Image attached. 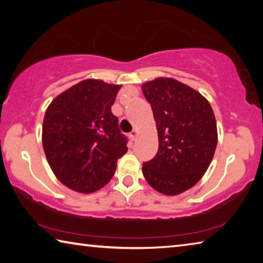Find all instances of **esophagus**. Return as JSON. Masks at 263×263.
Segmentation results:
<instances>
[{"label":"esophagus","mask_w":263,"mask_h":263,"mask_svg":"<svg viewBox=\"0 0 263 263\" xmlns=\"http://www.w3.org/2000/svg\"><path fill=\"white\" fill-rule=\"evenodd\" d=\"M138 136V130H133L131 133H130V138L132 140H136V138Z\"/></svg>","instance_id":"esophagus-1"}]
</instances>
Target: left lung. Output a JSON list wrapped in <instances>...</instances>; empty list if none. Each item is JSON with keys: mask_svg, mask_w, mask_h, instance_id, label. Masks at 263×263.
<instances>
[{"mask_svg": "<svg viewBox=\"0 0 263 263\" xmlns=\"http://www.w3.org/2000/svg\"><path fill=\"white\" fill-rule=\"evenodd\" d=\"M157 123L158 153L142 164V174L159 193L175 196L205 174L217 147L218 133L209 101L186 84L158 78L141 86Z\"/></svg>", "mask_w": 263, "mask_h": 263, "instance_id": "8db88e82", "label": "left lung"}]
</instances>
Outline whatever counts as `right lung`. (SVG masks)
Here are the masks:
<instances>
[{
    "mask_svg": "<svg viewBox=\"0 0 263 263\" xmlns=\"http://www.w3.org/2000/svg\"><path fill=\"white\" fill-rule=\"evenodd\" d=\"M121 84L87 79L51 102L43 122V147L57 179L90 194L111 180L127 139L111 112Z\"/></svg>",
    "mask_w": 263,
    "mask_h": 263,
    "instance_id": "1",
    "label": "right lung"
}]
</instances>
